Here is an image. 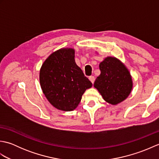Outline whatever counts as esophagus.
I'll return each mask as SVG.
<instances>
[{
	"instance_id": "esophagus-1",
	"label": "esophagus",
	"mask_w": 159,
	"mask_h": 159,
	"mask_svg": "<svg viewBox=\"0 0 159 159\" xmlns=\"http://www.w3.org/2000/svg\"><path fill=\"white\" fill-rule=\"evenodd\" d=\"M89 79L90 80V81L92 82V83H93L94 81H95V77H94L93 76H90L89 77Z\"/></svg>"
}]
</instances>
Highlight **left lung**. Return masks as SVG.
<instances>
[{
  "label": "left lung",
  "instance_id": "obj_1",
  "mask_svg": "<svg viewBox=\"0 0 159 159\" xmlns=\"http://www.w3.org/2000/svg\"><path fill=\"white\" fill-rule=\"evenodd\" d=\"M100 74L94 82L104 100L109 104H117L129 95L133 83L128 70L119 60L107 57L100 63Z\"/></svg>",
  "mask_w": 159,
  "mask_h": 159
}]
</instances>
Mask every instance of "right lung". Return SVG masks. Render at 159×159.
I'll return each mask as SVG.
<instances>
[{"instance_id":"add662e5","label":"right lung","mask_w":159,"mask_h":159,"mask_svg":"<svg viewBox=\"0 0 159 159\" xmlns=\"http://www.w3.org/2000/svg\"><path fill=\"white\" fill-rule=\"evenodd\" d=\"M39 81L50 103L65 111L75 109L92 83L74 60V50L62 48L51 54L40 70Z\"/></svg>"}]
</instances>
